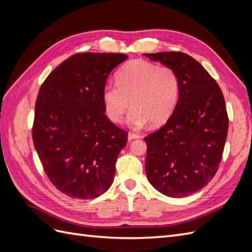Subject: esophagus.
<instances>
[{
  "instance_id": "1",
  "label": "esophagus",
  "mask_w": 252,
  "mask_h": 252,
  "mask_svg": "<svg viewBox=\"0 0 252 252\" xmlns=\"http://www.w3.org/2000/svg\"><path fill=\"white\" fill-rule=\"evenodd\" d=\"M139 138H140V134L131 132V131L128 132V140H129V141L134 140V139H139Z\"/></svg>"
}]
</instances>
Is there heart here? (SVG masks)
I'll list each match as a JSON object with an SVG mask.
<instances>
[{
  "instance_id": "b5f03b06",
  "label": "heart",
  "mask_w": 252,
  "mask_h": 252,
  "mask_svg": "<svg viewBox=\"0 0 252 252\" xmlns=\"http://www.w3.org/2000/svg\"><path fill=\"white\" fill-rule=\"evenodd\" d=\"M179 95L180 81L172 68L134 60L121 68L117 84L104 87L103 103L106 114L114 123L123 120L130 105L128 123L131 126L142 127L147 122L158 126L171 116Z\"/></svg>"
}]
</instances>
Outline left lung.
I'll use <instances>...</instances> for the list:
<instances>
[{"instance_id": "8db88e82", "label": "left lung", "mask_w": 252, "mask_h": 252, "mask_svg": "<svg viewBox=\"0 0 252 252\" xmlns=\"http://www.w3.org/2000/svg\"><path fill=\"white\" fill-rule=\"evenodd\" d=\"M177 72L180 95L166 124L144 138L150 184L170 197L199 191L215 177L228 132L222 90L208 71L184 52L144 53Z\"/></svg>"}]
</instances>
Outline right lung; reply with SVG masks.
I'll use <instances>...</instances> for the list:
<instances>
[{"mask_svg": "<svg viewBox=\"0 0 252 252\" xmlns=\"http://www.w3.org/2000/svg\"><path fill=\"white\" fill-rule=\"evenodd\" d=\"M122 53H77L42 84L32 140L45 173L73 199H94L111 186L127 132L105 114L103 89Z\"/></svg>", "mask_w": 252, "mask_h": 252, "instance_id": "1", "label": "right lung"}]
</instances>
